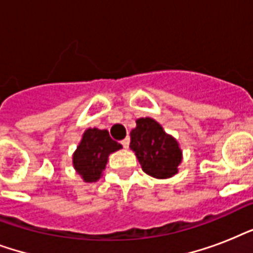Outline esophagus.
Wrapping results in <instances>:
<instances>
[{"label":"esophagus","instance_id":"esophagus-1","mask_svg":"<svg viewBox=\"0 0 253 253\" xmlns=\"http://www.w3.org/2000/svg\"><path fill=\"white\" fill-rule=\"evenodd\" d=\"M121 143H122L123 148H128V146H130V138L123 139V140Z\"/></svg>","mask_w":253,"mask_h":253}]
</instances>
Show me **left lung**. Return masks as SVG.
Wrapping results in <instances>:
<instances>
[{"label": "left lung", "mask_w": 253, "mask_h": 253, "mask_svg": "<svg viewBox=\"0 0 253 253\" xmlns=\"http://www.w3.org/2000/svg\"><path fill=\"white\" fill-rule=\"evenodd\" d=\"M131 150L142 169L155 178H168L177 173L182 160L176 139L168 135L156 121L140 118L131 131Z\"/></svg>", "instance_id": "1"}]
</instances>
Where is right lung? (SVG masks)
<instances>
[{"instance_id": "right-lung-1", "label": "right lung", "mask_w": 253, "mask_h": 253, "mask_svg": "<svg viewBox=\"0 0 253 253\" xmlns=\"http://www.w3.org/2000/svg\"><path fill=\"white\" fill-rule=\"evenodd\" d=\"M121 148L122 146L110 138L109 131L87 128L73 154V167L84 181H97L106 167L109 155Z\"/></svg>"}]
</instances>
